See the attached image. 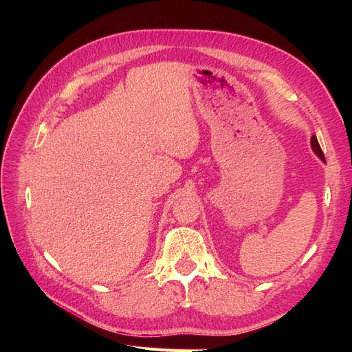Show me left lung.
<instances>
[{"label": "left lung", "mask_w": 352, "mask_h": 352, "mask_svg": "<svg viewBox=\"0 0 352 352\" xmlns=\"http://www.w3.org/2000/svg\"><path fill=\"white\" fill-rule=\"evenodd\" d=\"M311 148H313V151L317 154V157H318V158H322L323 162H324V154H323V151H322L320 145H318V141H317L316 135H313V136H311Z\"/></svg>", "instance_id": "obj_1"}]
</instances>
